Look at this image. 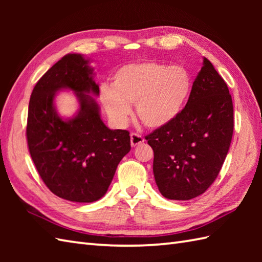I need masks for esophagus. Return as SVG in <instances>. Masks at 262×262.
Wrapping results in <instances>:
<instances>
[{"instance_id": "esophagus-1", "label": "esophagus", "mask_w": 262, "mask_h": 262, "mask_svg": "<svg viewBox=\"0 0 262 262\" xmlns=\"http://www.w3.org/2000/svg\"><path fill=\"white\" fill-rule=\"evenodd\" d=\"M144 142H145V140H144L142 135L137 134V133H132L130 134V144L133 147L140 145V144H142Z\"/></svg>"}]
</instances>
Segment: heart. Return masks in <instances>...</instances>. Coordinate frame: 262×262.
Returning a JSON list of instances; mask_svg holds the SVG:
<instances>
[{"label":"heart","instance_id":"heart-1","mask_svg":"<svg viewBox=\"0 0 262 262\" xmlns=\"http://www.w3.org/2000/svg\"><path fill=\"white\" fill-rule=\"evenodd\" d=\"M192 91V79L180 65L157 62L128 64L111 77V89L103 88L100 100L110 119L124 125L135 104L144 125L159 129L173 122L185 109Z\"/></svg>","mask_w":262,"mask_h":262}]
</instances>
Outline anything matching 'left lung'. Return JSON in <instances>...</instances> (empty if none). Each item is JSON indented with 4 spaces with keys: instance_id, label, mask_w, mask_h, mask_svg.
Listing matches in <instances>:
<instances>
[{
    "instance_id": "1",
    "label": "left lung",
    "mask_w": 262,
    "mask_h": 262,
    "mask_svg": "<svg viewBox=\"0 0 262 262\" xmlns=\"http://www.w3.org/2000/svg\"><path fill=\"white\" fill-rule=\"evenodd\" d=\"M233 127L229 88L204 57L180 116L145 137L154 151L153 173L162 196L189 200L207 190L229 152Z\"/></svg>"
}]
</instances>
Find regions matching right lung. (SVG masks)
<instances>
[{
    "label": "right lung",
    "instance_id": "right-lung-1",
    "mask_svg": "<svg viewBox=\"0 0 262 262\" xmlns=\"http://www.w3.org/2000/svg\"><path fill=\"white\" fill-rule=\"evenodd\" d=\"M90 60L68 54L37 82L28 109V147L39 176L56 196L75 203H92L107 192L117 166L130 151L129 133L109 129L100 107ZM71 90L80 107L69 120L60 117L53 100Z\"/></svg>",
    "mask_w": 262,
    "mask_h": 262
}]
</instances>
